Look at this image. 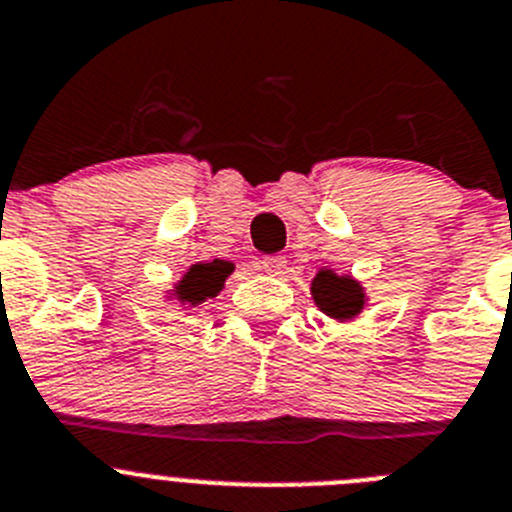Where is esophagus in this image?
<instances>
[{"label": "esophagus", "mask_w": 512, "mask_h": 512, "mask_svg": "<svg viewBox=\"0 0 512 512\" xmlns=\"http://www.w3.org/2000/svg\"><path fill=\"white\" fill-rule=\"evenodd\" d=\"M262 270L270 272V275H283L288 270V260L285 257H265L262 260Z\"/></svg>", "instance_id": "esophagus-1"}]
</instances>
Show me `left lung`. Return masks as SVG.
Listing matches in <instances>:
<instances>
[{"mask_svg":"<svg viewBox=\"0 0 512 512\" xmlns=\"http://www.w3.org/2000/svg\"><path fill=\"white\" fill-rule=\"evenodd\" d=\"M310 295L315 305L336 321H351L366 305V293L351 275H338L333 270H321L310 283Z\"/></svg>","mask_w":512,"mask_h":512,"instance_id":"1","label":"left lung"}]
</instances>
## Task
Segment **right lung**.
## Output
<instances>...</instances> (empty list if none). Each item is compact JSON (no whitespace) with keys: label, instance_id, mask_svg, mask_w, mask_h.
<instances>
[{"label":"right lung","instance_id":"1","mask_svg":"<svg viewBox=\"0 0 512 512\" xmlns=\"http://www.w3.org/2000/svg\"><path fill=\"white\" fill-rule=\"evenodd\" d=\"M232 272V262L212 260V262H197L186 270L184 278L174 285V295L179 303L186 308H197L199 303L209 298H217L219 290L224 288V280Z\"/></svg>","mask_w":512,"mask_h":512}]
</instances>
